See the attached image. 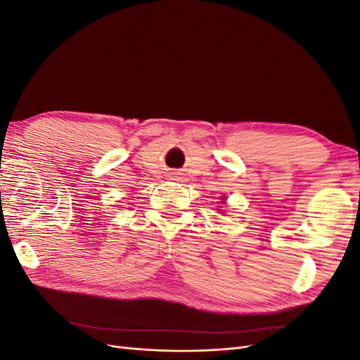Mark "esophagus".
<instances>
[{"label": "esophagus", "instance_id": "1", "mask_svg": "<svg viewBox=\"0 0 360 360\" xmlns=\"http://www.w3.org/2000/svg\"><path fill=\"white\" fill-rule=\"evenodd\" d=\"M172 177H179V174H176V172H174V176Z\"/></svg>", "mask_w": 360, "mask_h": 360}]
</instances>
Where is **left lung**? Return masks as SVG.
<instances>
[{
	"label": "left lung",
	"mask_w": 360,
	"mask_h": 360,
	"mask_svg": "<svg viewBox=\"0 0 360 360\" xmlns=\"http://www.w3.org/2000/svg\"><path fill=\"white\" fill-rule=\"evenodd\" d=\"M222 200H225V198H222ZM221 202H225V201H221Z\"/></svg>",
	"instance_id": "left-lung-1"
}]
</instances>
